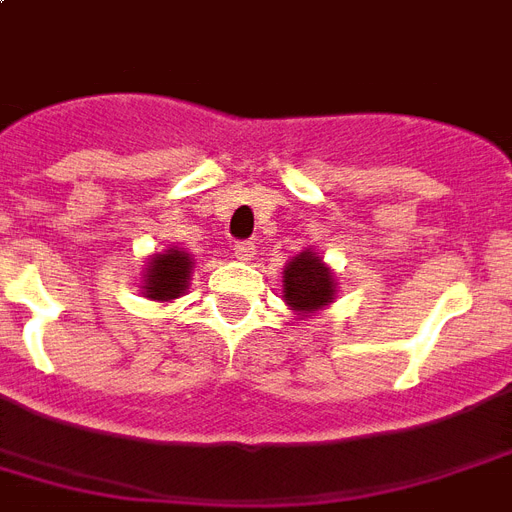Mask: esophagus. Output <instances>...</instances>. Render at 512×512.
<instances>
[{
  "instance_id": "esophagus-1",
  "label": "esophagus",
  "mask_w": 512,
  "mask_h": 512,
  "mask_svg": "<svg viewBox=\"0 0 512 512\" xmlns=\"http://www.w3.org/2000/svg\"><path fill=\"white\" fill-rule=\"evenodd\" d=\"M233 249H236V257H239V260H252V257H255V241H236Z\"/></svg>"
}]
</instances>
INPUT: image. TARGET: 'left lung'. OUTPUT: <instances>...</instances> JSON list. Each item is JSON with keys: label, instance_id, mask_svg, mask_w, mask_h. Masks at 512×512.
<instances>
[{"label": "left lung", "instance_id": "8db88e82", "mask_svg": "<svg viewBox=\"0 0 512 512\" xmlns=\"http://www.w3.org/2000/svg\"><path fill=\"white\" fill-rule=\"evenodd\" d=\"M284 300L292 305V311H319L335 300V279L319 257L313 252L300 255L287 265L284 271Z\"/></svg>", "mask_w": 512, "mask_h": 512}]
</instances>
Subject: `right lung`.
<instances>
[{
	"label": "right lung",
	"mask_w": 512,
	"mask_h": 512,
	"mask_svg": "<svg viewBox=\"0 0 512 512\" xmlns=\"http://www.w3.org/2000/svg\"><path fill=\"white\" fill-rule=\"evenodd\" d=\"M188 276H191V257L180 249H167L164 255L151 257L143 295L151 300H175L188 287Z\"/></svg>",
	"instance_id": "obj_1"
}]
</instances>
